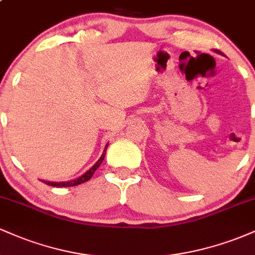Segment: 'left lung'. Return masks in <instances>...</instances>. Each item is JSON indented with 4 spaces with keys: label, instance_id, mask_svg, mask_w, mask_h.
I'll return each mask as SVG.
<instances>
[{
    "label": "left lung",
    "instance_id": "1",
    "mask_svg": "<svg viewBox=\"0 0 255 255\" xmlns=\"http://www.w3.org/2000/svg\"><path fill=\"white\" fill-rule=\"evenodd\" d=\"M217 52H218V54H222V52H221V51H219V50H217Z\"/></svg>",
    "mask_w": 255,
    "mask_h": 255
}]
</instances>
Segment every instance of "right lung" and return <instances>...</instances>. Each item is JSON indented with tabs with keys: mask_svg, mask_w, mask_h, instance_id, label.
Instances as JSON below:
<instances>
[{
	"mask_svg": "<svg viewBox=\"0 0 255 255\" xmlns=\"http://www.w3.org/2000/svg\"><path fill=\"white\" fill-rule=\"evenodd\" d=\"M108 145H109V144L105 145V148H104L103 153H102L101 158H99L97 162H96L95 164H93L92 168H90L89 170L85 172L84 175H81L80 177L75 178V180H72V181H67V182H50V181H44V180H43V182L48 184V186H52V187H73V186H78V184L86 182V181H89L90 178L93 176L95 171L97 170V169L99 168V165H101L102 162H103V159H104V157H105V153H107Z\"/></svg>",
	"mask_w": 255,
	"mask_h": 255,
	"instance_id": "right-lung-1",
	"label": "right lung"
}]
</instances>
